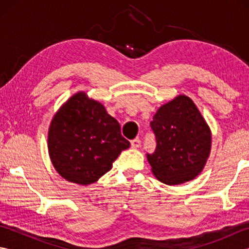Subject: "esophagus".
Instances as JSON below:
<instances>
[{
  "label": "esophagus",
  "instance_id": "obj_1",
  "mask_svg": "<svg viewBox=\"0 0 249 249\" xmlns=\"http://www.w3.org/2000/svg\"><path fill=\"white\" fill-rule=\"evenodd\" d=\"M130 145L131 147H134V149H137V147H139L141 145V140L139 138L133 139L130 141Z\"/></svg>",
  "mask_w": 249,
  "mask_h": 249
}]
</instances>
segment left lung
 <instances>
[{
  "instance_id": "left-lung-1",
  "label": "left lung",
  "mask_w": 249,
  "mask_h": 249,
  "mask_svg": "<svg viewBox=\"0 0 249 249\" xmlns=\"http://www.w3.org/2000/svg\"><path fill=\"white\" fill-rule=\"evenodd\" d=\"M156 150L147 154L154 176L168 185L195 178L211 150V130L192 99L179 95L161 106L150 123Z\"/></svg>"
}]
</instances>
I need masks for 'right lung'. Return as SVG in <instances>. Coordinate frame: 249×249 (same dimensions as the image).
<instances>
[{"mask_svg":"<svg viewBox=\"0 0 249 249\" xmlns=\"http://www.w3.org/2000/svg\"><path fill=\"white\" fill-rule=\"evenodd\" d=\"M129 145L119 122L84 93L73 95L57 111L48 134L55 170L67 181L81 185L97 181Z\"/></svg>","mask_w":249,"mask_h":249,"instance_id":"obj_1","label":"right lung"}]
</instances>
